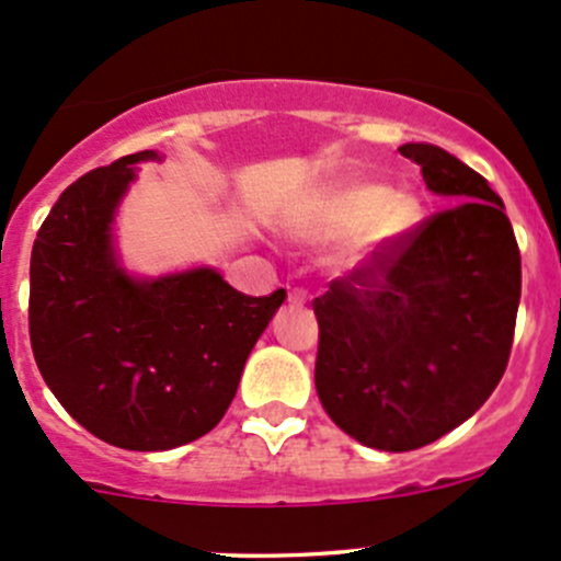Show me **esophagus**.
Returning <instances> with one entry per match:
<instances>
[{
  "label": "esophagus",
  "mask_w": 561,
  "mask_h": 561,
  "mask_svg": "<svg viewBox=\"0 0 561 561\" xmlns=\"http://www.w3.org/2000/svg\"><path fill=\"white\" fill-rule=\"evenodd\" d=\"M290 301L293 304H307L309 301V293L304 287H293L290 290Z\"/></svg>",
  "instance_id": "1"
}]
</instances>
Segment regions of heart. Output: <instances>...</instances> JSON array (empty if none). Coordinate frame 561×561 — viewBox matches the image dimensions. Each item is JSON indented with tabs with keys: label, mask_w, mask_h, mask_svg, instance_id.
I'll use <instances>...</instances> for the list:
<instances>
[{
	"label": "heart",
	"mask_w": 561,
	"mask_h": 561,
	"mask_svg": "<svg viewBox=\"0 0 561 561\" xmlns=\"http://www.w3.org/2000/svg\"><path fill=\"white\" fill-rule=\"evenodd\" d=\"M417 222L415 197L388 192L380 184H342L314 203L309 233L317 239H344L364 230L369 239L390 241Z\"/></svg>",
	"instance_id": "heart-1"
}]
</instances>
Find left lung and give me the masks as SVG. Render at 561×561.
Returning a JSON list of instances; mask_svg holds the SVG:
<instances>
[{
    "instance_id": "obj_1",
    "label": "left lung",
    "mask_w": 561,
    "mask_h": 561,
    "mask_svg": "<svg viewBox=\"0 0 561 561\" xmlns=\"http://www.w3.org/2000/svg\"><path fill=\"white\" fill-rule=\"evenodd\" d=\"M450 208L380 244L314 298V386L333 423L390 454L454 432L500 386L522 298V252L489 181L432 144H404Z\"/></svg>"
}]
</instances>
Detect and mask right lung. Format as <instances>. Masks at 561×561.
I'll return each instance as SVG.
<instances>
[{
    "label": "right lung",
    "mask_w": 561,
    "mask_h": 561,
    "mask_svg": "<svg viewBox=\"0 0 561 561\" xmlns=\"http://www.w3.org/2000/svg\"><path fill=\"white\" fill-rule=\"evenodd\" d=\"M151 157L127 154L72 181L30 265V339L45 386L87 432L124 450H171L211 432L287 298L244 296L211 268L154 282L118 268L113 211L135 162Z\"/></svg>",
    "instance_id": "1"
}]
</instances>
